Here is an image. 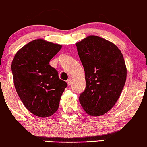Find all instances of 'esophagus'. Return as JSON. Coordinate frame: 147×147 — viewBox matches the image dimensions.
I'll return each mask as SVG.
<instances>
[{
    "label": "esophagus",
    "mask_w": 147,
    "mask_h": 147,
    "mask_svg": "<svg viewBox=\"0 0 147 147\" xmlns=\"http://www.w3.org/2000/svg\"><path fill=\"white\" fill-rule=\"evenodd\" d=\"M67 84L69 85V86H70V85L72 83V80L71 79V78H69V79L67 80Z\"/></svg>",
    "instance_id": "34e87169"
}]
</instances>
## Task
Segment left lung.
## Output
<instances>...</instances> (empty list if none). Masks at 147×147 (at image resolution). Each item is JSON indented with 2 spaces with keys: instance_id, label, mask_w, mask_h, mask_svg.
I'll use <instances>...</instances> for the list:
<instances>
[{
  "instance_id": "1",
  "label": "left lung",
  "mask_w": 147,
  "mask_h": 147,
  "mask_svg": "<svg viewBox=\"0 0 147 147\" xmlns=\"http://www.w3.org/2000/svg\"><path fill=\"white\" fill-rule=\"evenodd\" d=\"M76 45L86 74L80 103L90 116H102L115 105L125 83L123 56L115 44L97 36H88Z\"/></svg>"
}]
</instances>
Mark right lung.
<instances>
[{
    "label": "right lung",
    "instance_id": "obj_1",
    "mask_svg": "<svg viewBox=\"0 0 147 147\" xmlns=\"http://www.w3.org/2000/svg\"><path fill=\"white\" fill-rule=\"evenodd\" d=\"M59 44L36 39L20 48L12 61L14 85L26 109L35 116L46 118L57 111L67 83L49 64L61 48Z\"/></svg>",
    "mask_w": 147,
    "mask_h": 147
}]
</instances>
